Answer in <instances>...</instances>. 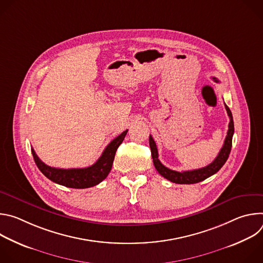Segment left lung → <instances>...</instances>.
<instances>
[{
	"label": "left lung",
	"mask_w": 263,
	"mask_h": 263,
	"mask_svg": "<svg viewBox=\"0 0 263 263\" xmlns=\"http://www.w3.org/2000/svg\"><path fill=\"white\" fill-rule=\"evenodd\" d=\"M213 80L215 82H218V80L216 78H213ZM224 107H226L227 114L230 119L227 136H226V139H224L223 145L220 148V151H219L218 155L216 156V158L205 167L193 170V171H185V172H177V171L167 168L158 159V149H157L156 143H155L153 137L149 135L148 141H149V147H151V154H152L153 162H154L155 168L162 177H164L165 179L170 180L171 182L177 183V184H194V183H199V182L209 178L210 176L214 175L221 168V166L224 164V162L227 161L229 154L231 152L232 137H233V133H234V123H233V117L231 114V110L229 109V107L226 104H224Z\"/></svg>",
	"instance_id": "left-lung-1"
}]
</instances>
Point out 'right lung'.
<instances>
[{
    "mask_svg": "<svg viewBox=\"0 0 263 263\" xmlns=\"http://www.w3.org/2000/svg\"><path fill=\"white\" fill-rule=\"evenodd\" d=\"M128 130L124 131L106 146L98 161L91 166L84 168H56L44 163L35 151L31 148L34 161L40 171L51 181L70 187V189H88L101 183L109 174L114 163L116 152L123 142Z\"/></svg>",
    "mask_w": 263,
    "mask_h": 263,
    "instance_id": "right-lung-1",
    "label": "right lung"
}]
</instances>
